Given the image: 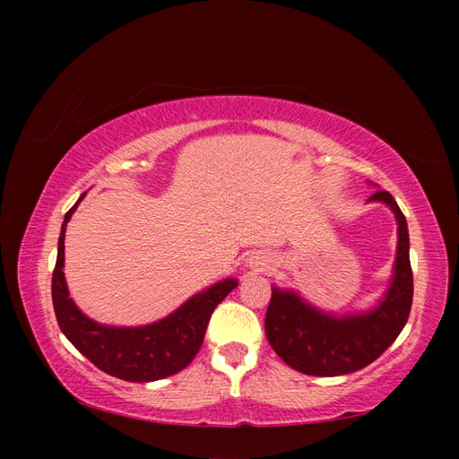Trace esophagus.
Instances as JSON below:
<instances>
[{
  "instance_id": "34e87169",
  "label": "esophagus",
  "mask_w": 459,
  "mask_h": 459,
  "mask_svg": "<svg viewBox=\"0 0 459 459\" xmlns=\"http://www.w3.org/2000/svg\"><path fill=\"white\" fill-rule=\"evenodd\" d=\"M248 265H251L253 269H267L269 259L267 257H251L248 259Z\"/></svg>"
}]
</instances>
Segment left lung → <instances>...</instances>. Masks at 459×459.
I'll return each mask as SVG.
<instances>
[{
  "label": "left lung",
  "instance_id": "8db88e82",
  "mask_svg": "<svg viewBox=\"0 0 459 459\" xmlns=\"http://www.w3.org/2000/svg\"><path fill=\"white\" fill-rule=\"evenodd\" d=\"M370 200L391 206L399 222V247L393 283L385 299L367 314L333 317L301 301L293 291L273 287L265 316V333L273 351L291 368L312 377H340L360 370L393 344L409 320L413 304V271L409 261L405 214L386 190Z\"/></svg>",
  "mask_w": 459,
  "mask_h": 459
}]
</instances>
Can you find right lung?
<instances>
[{
    "mask_svg": "<svg viewBox=\"0 0 459 459\" xmlns=\"http://www.w3.org/2000/svg\"><path fill=\"white\" fill-rule=\"evenodd\" d=\"M82 198V196H81ZM81 202V200H79ZM79 202L65 214L58 257L52 273V304L58 325L81 354L107 375L129 383H150L172 377L188 367L204 342L206 325L214 307L235 290V279L208 287L194 295L174 314L142 328H113L89 320L68 298L65 281V232Z\"/></svg>",
    "mask_w": 459,
    "mask_h": 459,
    "instance_id": "obj_1",
    "label": "right lung"
}]
</instances>
